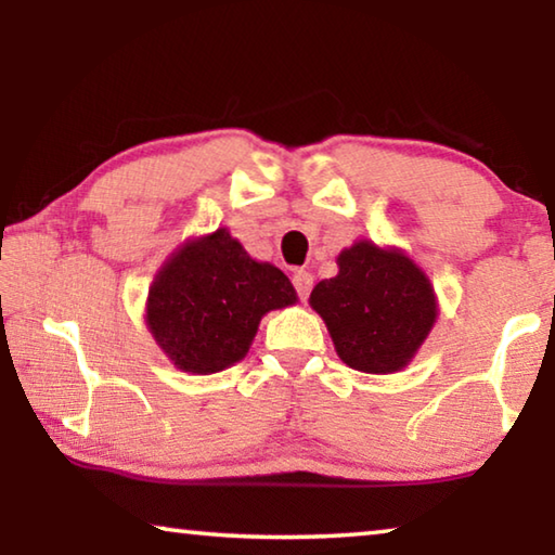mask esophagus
Segmentation results:
<instances>
[{"label": "esophagus", "mask_w": 555, "mask_h": 555, "mask_svg": "<svg viewBox=\"0 0 555 555\" xmlns=\"http://www.w3.org/2000/svg\"><path fill=\"white\" fill-rule=\"evenodd\" d=\"M294 286H296L298 298L306 300L308 294H311V288H313V274H311V271H306V269L294 271Z\"/></svg>", "instance_id": "esophagus-1"}]
</instances>
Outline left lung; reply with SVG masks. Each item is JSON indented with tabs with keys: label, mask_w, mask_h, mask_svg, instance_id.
<instances>
[{
	"label": "left lung",
	"mask_w": 555,
	"mask_h": 555,
	"mask_svg": "<svg viewBox=\"0 0 555 555\" xmlns=\"http://www.w3.org/2000/svg\"><path fill=\"white\" fill-rule=\"evenodd\" d=\"M333 337L335 352L357 372L409 367L438 318L426 271L399 247L357 240L337 255V274L318 281L308 298Z\"/></svg>",
	"instance_id": "1"
}]
</instances>
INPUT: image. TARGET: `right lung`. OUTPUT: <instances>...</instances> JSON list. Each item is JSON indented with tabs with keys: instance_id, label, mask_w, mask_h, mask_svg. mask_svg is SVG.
<instances>
[{
	"instance_id": "1",
	"label": "right lung",
	"mask_w": 555,
	"mask_h": 555,
	"mask_svg": "<svg viewBox=\"0 0 555 555\" xmlns=\"http://www.w3.org/2000/svg\"><path fill=\"white\" fill-rule=\"evenodd\" d=\"M279 267L247 255L228 228L185 240L149 288L144 321L178 370L215 374L244 360L269 311L294 306Z\"/></svg>"
}]
</instances>
